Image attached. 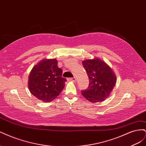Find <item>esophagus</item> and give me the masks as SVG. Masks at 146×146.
<instances>
[{
  "instance_id": "obj_1",
  "label": "esophagus",
  "mask_w": 146,
  "mask_h": 146,
  "mask_svg": "<svg viewBox=\"0 0 146 146\" xmlns=\"http://www.w3.org/2000/svg\"><path fill=\"white\" fill-rule=\"evenodd\" d=\"M68 80L69 81H72L73 82H76L77 81V78L76 77H73V78H68Z\"/></svg>"
}]
</instances>
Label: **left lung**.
I'll list each match as a JSON object with an SVG mask.
<instances>
[{"label": "left lung", "instance_id": "1", "mask_svg": "<svg viewBox=\"0 0 146 146\" xmlns=\"http://www.w3.org/2000/svg\"><path fill=\"white\" fill-rule=\"evenodd\" d=\"M90 79L88 89L82 94L92 103L102 102L110 96L116 83V77L112 69L98 58L82 61Z\"/></svg>", "mask_w": 146, "mask_h": 146}]
</instances>
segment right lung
Listing matches in <instances>:
<instances>
[{
  "mask_svg": "<svg viewBox=\"0 0 146 146\" xmlns=\"http://www.w3.org/2000/svg\"><path fill=\"white\" fill-rule=\"evenodd\" d=\"M56 59H43L35 65L29 74L28 86L33 96L44 102L54 100L62 91L67 81Z\"/></svg>",
  "mask_w": 146,
  "mask_h": 146,
  "instance_id": "1",
  "label": "right lung"
}]
</instances>
